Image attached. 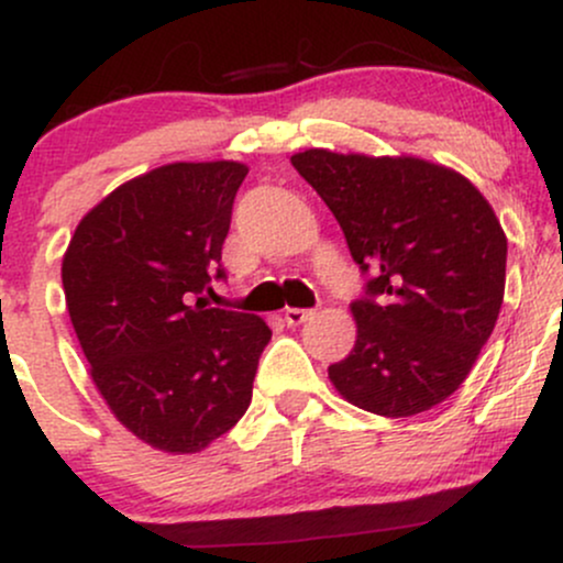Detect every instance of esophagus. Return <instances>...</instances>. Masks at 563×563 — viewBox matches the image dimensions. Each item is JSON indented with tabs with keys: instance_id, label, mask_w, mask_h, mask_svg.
<instances>
[{
	"instance_id": "obj_1",
	"label": "esophagus",
	"mask_w": 563,
	"mask_h": 563,
	"mask_svg": "<svg viewBox=\"0 0 563 563\" xmlns=\"http://www.w3.org/2000/svg\"><path fill=\"white\" fill-rule=\"evenodd\" d=\"M309 314H312V309L290 307V309H286V314H283V320H286L288 325H301L303 320H309Z\"/></svg>"
}]
</instances>
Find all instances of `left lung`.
<instances>
[{"label":"left lung","mask_w":563,"mask_h":563,"mask_svg":"<svg viewBox=\"0 0 563 563\" xmlns=\"http://www.w3.org/2000/svg\"><path fill=\"white\" fill-rule=\"evenodd\" d=\"M371 273L352 303L357 341L328 367L367 412L410 418L461 389L506 294L508 241L493 206L450 166L309 147L290 156Z\"/></svg>","instance_id":"1"}]
</instances>
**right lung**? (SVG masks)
Returning <instances> with one entry per match:
<instances>
[{"label": "right lung", "mask_w": 563, "mask_h": 563, "mask_svg": "<svg viewBox=\"0 0 563 563\" xmlns=\"http://www.w3.org/2000/svg\"><path fill=\"white\" fill-rule=\"evenodd\" d=\"M241 161H177L119 185L76 224L63 290L97 391L153 450L192 455L251 405L273 331L206 307L230 230Z\"/></svg>", "instance_id": "1"}]
</instances>
